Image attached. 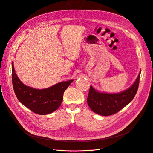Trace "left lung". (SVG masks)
I'll use <instances>...</instances> for the list:
<instances>
[{
	"label": "left lung",
	"instance_id": "8db88e82",
	"mask_svg": "<svg viewBox=\"0 0 153 153\" xmlns=\"http://www.w3.org/2000/svg\"><path fill=\"white\" fill-rule=\"evenodd\" d=\"M140 73L129 88L120 93L100 92L91 85L87 98L89 107L93 112L102 116H109L119 112L134 99L139 84Z\"/></svg>",
	"mask_w": 153,
	"mask_h": 153
}]
</instances>
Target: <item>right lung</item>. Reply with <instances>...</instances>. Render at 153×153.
I'll use <instances>...</instances> for the list:
<instances>
[{
	"instance_id": "1",
	"label": "right lung",
	"mask_w": 153,
	"mask_h": 153,
	"mask_svg": "<svg viewBox=\"0 0 153 153\" xmlns=\"http://www.w3.org/2000/svg\"><path fill=\"white\" fill-rule=\"evenodd\" d=\"M12 83L19 101L38 115H47L56 110L63 101V93L73 80L60 82L45 89L26 86L18 77L12 62Z\"/></svg>"
}]
</instances>
